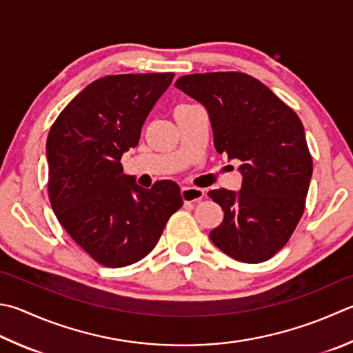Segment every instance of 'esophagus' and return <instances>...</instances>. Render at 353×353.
<instances>
[{"mask_svg": "<svg viewBox=\"0 0 353 353\" xmlns=\"http://www.w3.org/2000/svg\"><path fill=\"white\" fill-rule=\"evenodd\" d=\"M181 198L184 203H199L204 198V190L198 188H183L181 189Z\"/></svg>", "mask_w": 353, "mask_h": 353, "instance_id": "obj_1", "label": "esophagus"}]
</instances>
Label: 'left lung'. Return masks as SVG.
<instances>
[{
    "label": "left lung",
    "mask_w": 353,
    "mask_h": 353,
    "mask_svg": "<svg viewBox=\"0 0 353 353\" xmlns=\"http://www.w3.org/2000/svg\"><path fill=\"white\" fill-rule=\"evenodd\" d=\"M175 88L208 110L218 154L243 163L241 189L209 192L224 212L209 238L236 261H265L284 248L304 212L312 157L301 119L241 72L184 75Z\"/></svg>",
    "instance_id": "8db88e82"
}]
</instances>
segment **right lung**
I'll return each instance as SVG.
<instances>
[{
    "instance_id": "right-lung-1",
    "label": "right lung",
    "mask_w": 353,
    "mask_h": 353,
    "mask_svg": "<svg viewBox=\"0 0 353 353\" xmlns=\"http://www.w3.org/2000/svg\"><path fill=\"white\" fill-rule=\"evenodd\" d=\"M174 77L165 72L99 78L50 128L46 155L52 209L73 241L105 268L143 259L183 205L176 183L163 179L143 189L130 183L121 164Z\"/></svg>"
}]
</instances>
